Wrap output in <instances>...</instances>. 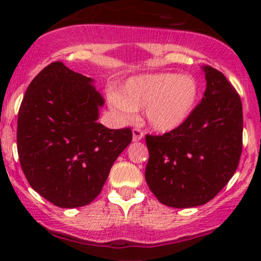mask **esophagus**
<instances>
[{
    "label": "esophagus",
    "mask_w": 261,
    "mask_h": 261,
    "mask_svg": "<svg viewBox=\"0 0 261 261\" xmlns=\"http://www.w3.org/2000/svg\"><path fill=\"white\" fill-rule=\"evenodd\" d=\"M142 139H143V131L139 127H135L133 130V140L135 142H137V141H141Z\"/></svg>",
    "instance_id": "obj_1"
}]
</instances>
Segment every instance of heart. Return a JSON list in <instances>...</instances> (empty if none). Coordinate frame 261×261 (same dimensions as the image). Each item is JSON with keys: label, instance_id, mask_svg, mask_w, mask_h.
<instances>
[{"label": "heart", "instance_id": "heart-1", "mask_svg": "<svg viewBox=\"0 0 261 261\" xmlns=\"http://www.w3.org/2000/svg\"><path fill=\"white\" fill-rule=\"evenodd\" d=\"M199 99V86L188 74L155 73L134 77L110 95V106L122 115L143 110L148 126L158 133H170L190 118Z\"/></svg>", "mask_w": 261, "mask_h": 261}]
</instances>
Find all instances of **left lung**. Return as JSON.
Returning <instances> with one entry per match:
<instances>
[{"label": "left lung", "instance_id": "obj_1", "mask_svg": "<svg viewBox=\"0 0 261 261\" xmlns=\"http://www.w3.org/2000/svg\"><path fill=\"white\" fill-rule=\"evenodd\" d=\"M206 91L190 118L162 136L146 135L145 178L158 201L175 208L214 199L234 174L243 147V110L224 74L203 66Z\"/></svg>", "mask_w": 261, "mask_h": 261}]
</instances>
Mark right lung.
Wrapping results in <instances>:
<instances>
[{"mask_svg": "<svg viewBox=\"0 0 261 261\" xmlns=\"http://www.w3.org/2000/svg\"><path fill=\"white\" fill-rule=\"evenodd\" d=\"M104 98L93 80L55 61L27 88L18 112L17 148L31 187L59 207L91 203L130 145V127L98 122Z\"/></svg>", "mask_w": 261, "mask_h": 261, "instance_id": "obj_1", "label": "right lung"}]
</instances>
